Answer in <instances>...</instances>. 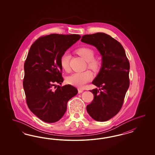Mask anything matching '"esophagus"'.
Returning <instances> with one entry per match:
<instances>
[{"label": "esophagus", "mask_w": 155, "mask_h": 155, "mask_svg": "<svg viewBox=\"0 0 155 155\" xmlns=\"http://www.w3.org/2000/svg\"><path fill=\"white\" fill-rule=\"evenodd\" d=\"M78 93H82L84 91V90L81 89V88H78Z\"/></svg>", "instance_id": "1"}]
</instances>
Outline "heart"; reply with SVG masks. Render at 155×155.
<instances>
[{
	"label": "heart",
	"mask_w": 155,
	"mask_h": 155,
	"mask_svg": "<svg viewBox=\"0 0 155 155\" xmlns=\"http://www.w3.org/2000/svg\"><path fill=\"white\" fill-rule=\"evenodd\" d=\"M77 53L87 62V65L92 70H98L100 66V62L94 58V51L89 47H84L78 48ZM70 56L68 53H64L60 58V64L62 68L68 71L69 67ZM93 78V74L90 71L74 73L68 76L66 81L68 84L78 87H83L86 84Z\"/></svg>",
	"instance_id": "heart-1"
}]
</instances>
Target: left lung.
Wrapping results in <instances>:
<instances>
[{
	"instance_id": "obj_1",
	"label": "left lung",
	"mask_w": 155,
	"mask_h": 155,
	"mask_svg": "<svg viewBox=\"0 0 155 155\" xmlns=\"http://www.w3.org/2000/svg\"><path fill=\"white\" fill-rule=\"evenodd\" d=\"M81 41L94 45L102 56V68L92 82L99 89L90 90L94 99L87 111L97 121H107L122 108L130 86V62L121 44L107 34L85 35Z\"/></svg>"
}]
</instances>
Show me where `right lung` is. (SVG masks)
<instances>
[{
  "mask_svg": "<svg viewBox=\"0 0 155 155\" xmlns=\"http://www.w3.org/2000/svg\"><path fill=\"white\" fill-rule=\"evenodd\" d=\"M79 35L51 34L36 40L24 63L23 88L28 108L41 120L58 121L65 113L67 103L78 93L71 84L63 86L60 58L80 40Z\"/></svg>",
  "mask_w": 155,
  "mask_h": 155,
  "instance_id": "add662e5",
  "label": "right lung"
}]
</instances>
